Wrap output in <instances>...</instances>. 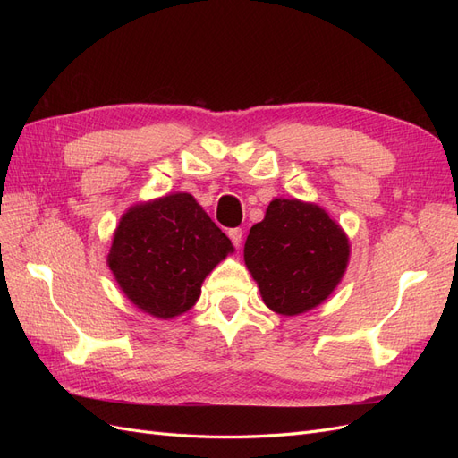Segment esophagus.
Returning a JSON list of instances; mask_svg holds the SVG:
<instances>
[{
	"label": "esophagus",
	"mask_w": 458,
	"mask_h": 458,
	"mask_svg": "<svg viewBox=\"0 0 458 458\" xmlns=\"http://www.w3.org/2000/svg\"><path fill=\"white\" fill-rule=\"evenodd\" d=\"M227 234H229L231 242L239 248V246H241V242H242V234H244V233H242V229H239V227H237V229H231Z\"/></svg>",
	"instance_id": "1"
}]
</instances>
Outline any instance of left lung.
<instances>
[{
	"instance_id": "1",
	"label": "left lung",
	"mask_w": 458,
	"mask_h": 458,
	"mask_svg": "<svg viewBox=\"0 0 458 458\" xmlns=\"http://www.w3.org/2000/svg\"><path fill=\"white\" fill-rule=\"evenodd\" d=\"M350 239L325 208L273 199L252 225L244 263L266 306L286 317L315 310L335 293L350 263Z\"/></svg>"
}]
</instances>
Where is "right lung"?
<instances>
[{"instance_id":"right-lung-1","label":"right lung","mask_w":458,"mask_h":458,"mask_svg":"<svg viewBox=\"0 0 458 458\" xmlns=\"http://www.w3.org/2000/svg\"><path fill=\"white\" fill-rule=\"evenodd\" d=\"M231 252L195 197L172 192L122 214L106 266L137 310L168 321L195 306L206 275Z\"/></svg>"}]
</instances>
